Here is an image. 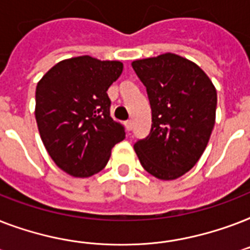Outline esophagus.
I'll return each instance as SVG.
<instances>
[{"instance_id": "1", "label": "esophagus", "mask_w": 250, "mask_h": 250, "mask_svg": "<svg viewBox=\"0 0 250 250\" xmlns=\"http://www.w3.org/2000/svg\"><path fill=\"white\" fill-rule=\"evenodd\" d=\"M125 127L127 131H131L132 129V121H127L125 122Z\"/></svg>"}]
</instances>
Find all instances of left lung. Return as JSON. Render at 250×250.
I'll list each match as a JSON object with an SVG mask.
<instances>
[{
  "label": "left lung",
  "mask_w": 250,
  "mask_h": 250,
  "mask_svg": "<svg viewBox=\"0 0 250 250\" xmlns=\"http://www.w3.org/2000/svg\"><path fill=\"white\" fill-rule=\"evenodd\" d=\"M132 67L148 92L152 128L133 145L141 166L174 180L197 164L215 125L217 89L200 66L174 53L136 60Z\"/></svg>",
  "instance_id": "obj_1"
}]
</instances>
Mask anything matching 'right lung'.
<instances>
[{"instance_id": "1", "label": "right lung", "mask_w": 250, "mask_h": 250, "mask_svg": "<svg viewBox=\"0 0 250 250\" xmlns=\"http://www.w3.org/2000/svg\"><path fill=\"white\" fill-rule=\"evenodd\" d=\"M123 63L90 56L63 60L37 83V128L54 164L74 178L97 174L109 162L111 149L125 137L110 117L109 86Z\"/></svg>"}]
</instances>
